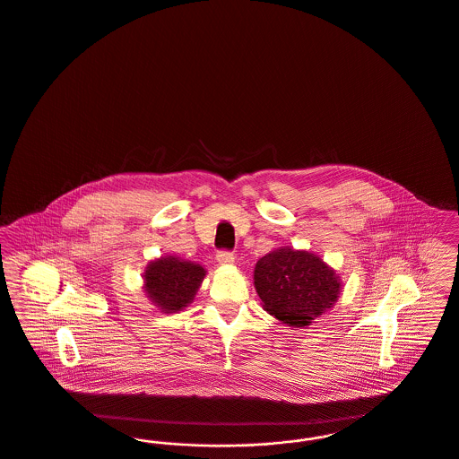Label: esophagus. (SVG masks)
Instances as JSON below:
<instances>
[{"label":"esophagus","mask_w":459,"mask_h":459,"mask_svg":"<svg viewBox=\"0 0 459 459\" xmlns=\"http://www.w3.org/2000/svg\"><path fill=\"white\" fill-rule=\"evenodd\" d=\"M234 260H236V256L232 253H229V251H220L219 255H217V262H219V264H223V266L232 264Z\"/></svg>","instance_id":"esophagus-1"}]
</instances>
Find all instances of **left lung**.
<instances>
[{
	"mask_svg": "<svg viewBox=\"0 0 459 459\" xmlns=\"http://www.w3.org/2000/svg\"><path fill=\"white\" fill-rule=\"evenodd\" d=\"M263 309L292 328L311 325L342 292L339 273L318 255L281 246L258 260L253 273Z\"/></svg>",
	"mask_w": 459,
	"mask_h": 459,
	"instance_id": "obj_1",
	"label": "left lung"
}]
</instances>
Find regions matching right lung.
<instances>
[{
	"label": "right lung",
	"instance_id": "right-lung-1",
	"mask_svg": "<svg viewBox=\"0 0 459 459\" xmlns=\"http://www.w3.org/2000/svg\"><path fill=\"white\" fill-rule=\"evenodd\" d=\"M206 277L204 266L177 256H160L143 273L146 298L161 313H178L191 305Z\"/></svg>",
	"mask_w": 459,
	"mask_h": 459
}]
</instances>
